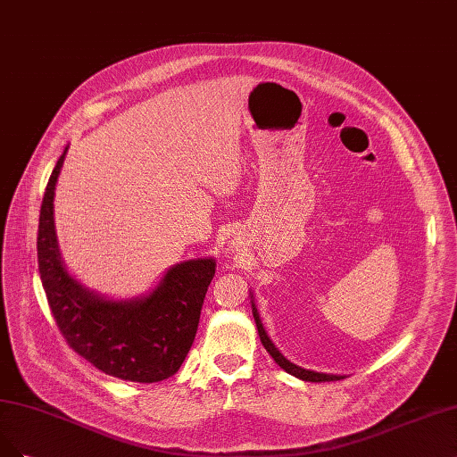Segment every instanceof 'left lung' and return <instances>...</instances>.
I'll return each mask as SVG.
<instances>
[{
	"label": "left lung",
	"instance_id": "left-lung-1",
	"mask_svg": "<svg viewBox=\"0 0 457 457\" xmlns=\"http://www.w3.org/2000/svg\"><path fill=\"white\" fill-rule=\"evenodd\" d=\"M251 306H253V304H251ZM253 318H255V323H257L259 338H261L262 345H264L266 352H269V353L272 355V359L276 361V363H278L283 370L289 372V374H293V376H296V378L306 380V382H333V380H342V376H337V374H321V372H313V370H306V369H301V367H296V365L289 363V361L278 352V348H276V345L272 344V340H270L269 337H266V333H264V328H262V323H261V320H259V313H257V308H255V306H253Z\"/></svg>",
	"mask_w": 457,
	"mask_h": 457
}]
</instances>
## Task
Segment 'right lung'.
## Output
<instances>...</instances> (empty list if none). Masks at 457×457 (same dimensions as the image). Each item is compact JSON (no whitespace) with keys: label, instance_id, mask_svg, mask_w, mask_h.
<instances>
[{"label":"right lung","instance_id":"right-lung-1","mask_svg":"<svg viewBox=\"0 0 457 457\" xmlns=\"http://www.w3.org/2000/svg\"><path fill=\"white\" fill-rule=\"evenodd\" d=\"M60 156L45 188L37 228V264L46 303L71 350L120 380L151 384L174 376L195 342L200 310L215 274L213 259L171 269L147 298L112 303L83 289L62 266L54 221Z\"/></svg>","mask_w":457,"mask_h":457}]
</instances>
